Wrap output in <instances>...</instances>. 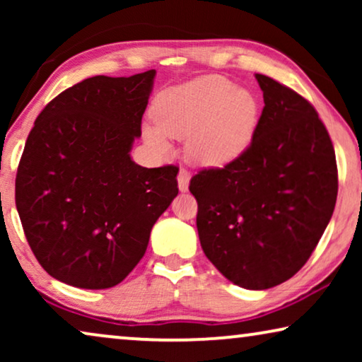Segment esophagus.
Instances as JSON below:
<instances>
[{
	"mask_svg": "<svg viewBox=\"0 0 362 362\" xmlns=\"http://www.w3.org/2000/svg\"><path fill=\"white\" fill-rule=\"evenodd\" d=\"M189 181H191V175L189 171L181 168L180 173H177V187H180L181 192H186L189 189Z\"/></svg>",
	"mask_w": 362,
	"mask_h": 362,
	"instance_id": "34e87169",
	"label": "esophagus"
}]
</instances>
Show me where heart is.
Listing matches in <instances>:
<instances>
[{"label": "heart", "mask_w": 362, "mask_h": 362, "mask_svg": "<svg viewBox=\"0 0 362 362\" xmlns=\"http://www.w3.org/2000/svg\"><path fill=\"white\" fill-rule=\"evenodd\" d=\"M153 115L156 125L143 127L153 150L168 155V136L187 140L192 161L221 168L250 148L260 123V102L249 88L221 76H204L160 93Z\"/></svg>", "instance_id": "heart-1"}]
</instances>
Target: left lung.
Listing matches in <instances>:
<instances>
[{
    "mask_svg": "<svg viewBox=\"0 0 362 362\" xmlns=\"http://www.w3.org/2000/svg\"><path fill=\"white\" fill-rule=\"evenodd\" d=\"M264 110L239 160L192 176L201 247L217 270L247 290H267L306 264L338 196L334 148L313 105L255 74Z\"/></svg>",
    "mask_w": 362,
    "mask_h": 362,
    "instance_id": "left-lung-1",
    "label": "left lung"
}]
</instances>
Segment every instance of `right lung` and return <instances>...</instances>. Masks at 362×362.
<instances>
[{
    "mask_svg": "<svg viewBox=\"0 0 362 362\" xmlns=\"http://www.w3.org/2000/svg\"><path fill=\"white\" fill-rule=\"evenodd\" d=\"M156 71L95 76L39 113L16 175V207L39 264L64 284L103 290L145 255L177 196V168L132 160Z\"/></svg>",
    "mask_w": 362,
    "mask_h": 362,
    "instance_id": "obj_1",
    "label": "right lung"
}]
</instances>
